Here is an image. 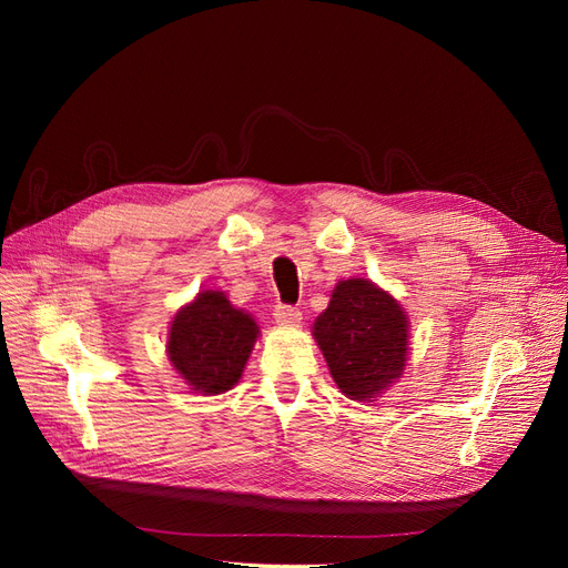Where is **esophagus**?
<instances>
[{"mask_svg": "<svg viewBox=\"0 0 568 568\" xmlns=\"http://www.w3.org/2000/svg\"><path fill=\"white\" fill-rule=\"evenodd\" d=\"M301 311L298 307H294V305H284V303H280L277 307H274V320L277 322H282V324H298L301 322Z\"/></svg>", "mask_w": 568, "mask_h": 568, "instance_id": "obj_1", "label": "esophagus"}]
</instances>
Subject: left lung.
<instances>
[{"mask_svg": "<svg viewBox=\"0 0 568 568\" xmlns=\"http://www.w3.org/2000/svg\"><path fill=\"white\" fill-rule=\"evenodd\" d=\"M313 329L336 386L353 400L374 398L403 374L407 317L367 280L338 282Z\"/></svg>", "mask_w": 568, "mask_h": 568, "instance_id": "obj_1", "label": "left lung"}]
</instances>
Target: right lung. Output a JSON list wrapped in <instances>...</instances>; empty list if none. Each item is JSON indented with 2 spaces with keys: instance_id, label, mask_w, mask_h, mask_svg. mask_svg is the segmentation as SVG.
I'll return each mask as SVG.
<instances>
[{
  "instance_id": "add662e5",
  "label": "right lung",
  "mask_w": 568,
  "mask_h": 568,
  "mask_svg": "<svg viewBox=\"0 0 568 568\" xmlns=\"http://www.w3.org/2000/svg\"><path fill=\"white\" fill-rule=\"evenodd\" d=\"M255 336L251 315L232 307L220 291H203L170 324L168 355L194 390L225 393L242 379Z\"/></svg>"
}]
</instances>
